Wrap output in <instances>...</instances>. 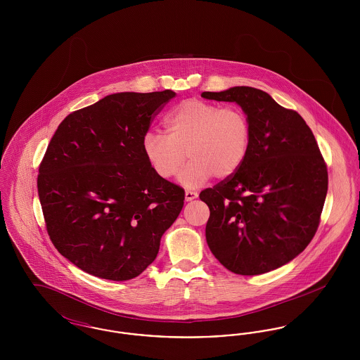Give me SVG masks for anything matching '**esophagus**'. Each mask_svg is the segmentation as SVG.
Here are the masks:
<instances>
[{
    "label": "esophagus",
    "instance_id": "34e87169",
    "mask_svg": "<svg viewBox=\"0 0 360 360\" xmlns=\"http://www.w3.org/2000/svg\"><path fill=\"white\" fill-rule=\"evenodd\" d=\"M198 197V193L197 191H194V190H186L185 191V201H193V200H195Z\"/></svg>",
    "mask_w": 360,
    "mask_h": 360
}]
</instances>
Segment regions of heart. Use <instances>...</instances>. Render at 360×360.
<instances>
[{"label": "heart", "mask_w": 360, "mask_h": 360, "mask_svg": "<svg viewBox=\"0 0 360 360\" xmlns=\"http://www.w3.org/2000/svg\"><path fill=\"white\" fill-rule=\"evenodd\" d=\"M166 135L150 131L143 140V154L162 179H170L186 160L179 182L185 188L204 185L213 175L232 176L245 160L252 129L247 113L236 108L191 98L175 106L165 120Z\"/></svg>", "instance_id": "obj_1"}]
</instances>
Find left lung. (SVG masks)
Wrapping results in <instances>:
<instances>
[{"instance_id": "obj_1", "label": "left lung", "mask_w": 360, "mask_h": 360, "mask_svg": "<svg viewBox=\"0 0 360 360\" xmlns=\"http://www.w3.org/2000/svg\"><path fill=\"white\" fill-rule=\"evenodd\" d=\"M201 97L238 103L252 129L239 170L200 193L210 210L206 243L235 274L269 273L313 239L328 190L326 162L305 120L269 93L235 86Z\"/></svg>"}]
</instances>
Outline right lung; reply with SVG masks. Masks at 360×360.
<instances>
[{
	"label": "right lung",
	"instance_id": "1",
	"mask_svg": "<svg viewBox=\"0 0 360 360\" xmlns=\"http://www.w3.org/2000/svg\"><path fill=\"white\" fill-rule=\"evenodd\" d=\"M172 90L122 91L69 115L39 167L37 193L55 248L103 279L141 274L179 216L185 191L162 179L141 140Z\"/></svg>",
	"mask_w": 360,
	"mask_h": 360
}]
</instances>
